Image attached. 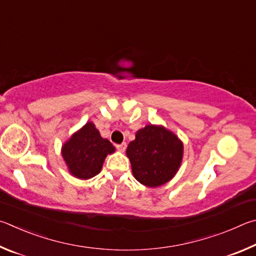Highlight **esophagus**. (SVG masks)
<instances>
[{
    "instance_id": "esophagus-1",
    "label": "esophagus",
    "mask_w": 256,
    "mask_h": 256,
    "mask_svg": "<svg viewBox=\"0 0 256 256\" xmlns=\"http://www.w3.org/2000/svg\"><path fill=\"white\" fill-rule=\"evenodd\" d=\"M116 150H120V152H124V150H126V148H127V144H126V142H122V144L116 145Z\"/></svg>"
}]
</instances>
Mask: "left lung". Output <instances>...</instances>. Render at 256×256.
<instances>
[{
  "mask_svg": "<svg viewBox=\"0 0 256 256\" xmlns=\"http://www.w3.org/2000/svg\"><path fill=\"white\" fill-rule=\"evenodd\" d=\"M182 155L183 145L178 138L153 124L138 130L136 140L127 147L134 176L147 186H160L171 180L180 166Z\"/></svg>",
  "mask_w": 256,
  "mask_h": 256,
  "instance_id": "left-lung-1",
  "label": "left lung"
}]
</instances>
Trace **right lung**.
I'll use <instances>...</instances> for the list:
<instances>
[{"instance_id":"right-lung-1","label":"right lung","mask_w":256,"mask_h":256,"mask_svg":"<svg viewBox=\"0 0 256 256\" xmlns=\"http://www.w3.org/2000/svg\"><path fill=\"white\" fill-rule=\"evenodd\" d=\"M112 152L114 146L88 122L62 146V158L74 176L86 180L101 171L104 158Z\"/></svg>"}]
</instances>
